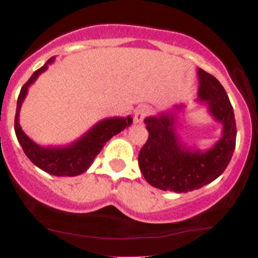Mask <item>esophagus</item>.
I'll return each mask as SVG.
<instances>
[{
  "label": "esophagus",
  "mask_w": 258,
  "mask_h": 258,
  "mask_svg": "<svg viewBox=\"0 0 258 258\" xmlns=\"http://www.w3.org/2000/svg\"><path fill=\"white\" fill-rule=\"evenodd\" d=\"M150 114V108L148 105H141L135 111V121L137 123H143V121Z\"/></svg>",
  "instance_id": "1"
}]
</instances>
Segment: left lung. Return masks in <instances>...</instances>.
<instances>
[{"mask_svg":"<svg viewBox=\"0 0 258 258\" xmlns=\"http://www.w3.org/2000/svg\"><path fill=\"white\" fill-rule=\"evenodd\" d=\"M198 103L222 123V137L212 148L188 147L177 133V114L185 105L144 119L149 137L138 155V165L150 185L161 190L186 193L209 184L221 176L235 149L236 125L227 92L215 76L198 69Z\"/></svg>","mask_w":258,"mask_h":258,"instance_id":"1","label":"left lung"}]
</instances>
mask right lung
Returning <instances> with one entry per match:
<instances>
[{"label": "right lung", "mask_w": 258, "mask_h": 258, "mask_svg": "<svg viewBox=\"0 0 258 258\" xmlns=\"http://www.w3.org/2000/svg\"><path fill=\"white\" fill-rule=\"evenodd\" d=\"M54 57L49 58L44 63L43 67L36 70L28 80V82L20 90L19 97L17 102L16 119H14V131H16L18 142L24 150L25 155L30 159L34 165L44 172L53 174V176H79L87 171L100 153L106 142L115 135L120 133L131 126L132 117H109L96 123L90 131H87L75 141L74 143L67 147H41L31 141L25 132L23 131L19 123V112L24 102L29 87L36 81V79L43 72L48 69V65L54 61Z\"/></svg>", "instance_id": "add662e5"}]
</instances>
